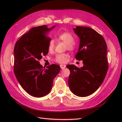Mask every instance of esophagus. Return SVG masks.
<instances>
[{
    "mask_svg": "<svg viewBox=\"0 0 122 122\" xmlns=\"http://www.w3.org/2000/svg\"><path fill=\"white\" fill-rule=\"evenodd\" d=\"M60 67H61V69H65L66 68V66L65 65H60Z\"/></svg>",
    "mask_w": 122,
    "mask_h": 122,
    "instance_id": "obj_1",
    "label": "esophagus"
}]
</instances>
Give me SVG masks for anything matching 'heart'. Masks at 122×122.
<instances>
[{
	"mask_svg": "<svg viewBox=\"0 0 122 122\" xmlns=\"http://www.w3.org/2000/svg\"><path fill=\"white\" fill-rule=\"evenodd\" d=\"M58 39L66 43V48L69 50H72L75 48V44L74 43V38L71 33L64 32L58 36ZM55 47L53 40H51L48 44V50L52 51ZM68 55L67 54L61 53L56 55L55 57V61L60 64H64L67 61Z\"/></svg>",
	"mask_w": 122,
	"mask_h": 122,
	"instance_id": "heart-1",
	"label": "heart"
}]
</instances>
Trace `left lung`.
<instances>
[{"instance_id":"obj_1","label":"left lung","mask_w":122,"mask_h":122,"mask_svg":"<svg viewBox=\"0 0 122 122\" xmlns=\"http://www.w3.org/2000/svg\"><path fill=\"white\" fill-rule=\"evenodd\" d=\"M80 39L75 58L82 60L80 68L74 65L67 66L70 71L69 87L78 97H86L96 91L103 82L108 66L107 45L104 39L94 29L79 26L73 28Z\"/></svg>"}]
</instances>
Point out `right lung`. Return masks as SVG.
<instances>
[{
    "instance_id": "obj_1",
    "label": "right lung",
    "mask_w": 122,
    "mask_h": 122,
    "mask_svg": "<svg viewBox=\"0 0 122 122\" xmlns=\"http://www.w3.org/2000/svg\"><path fill=\"white\" fill-rule=\"evenodd\" d=\"M55 26L33 27L15 45V75L22 87L35 97H42L50 93L53 79L60 71L58 65L52 64L44 68L39 61L42 55L48 53L50 38L48 34Z\"/></svg>"
}]
</instances>
